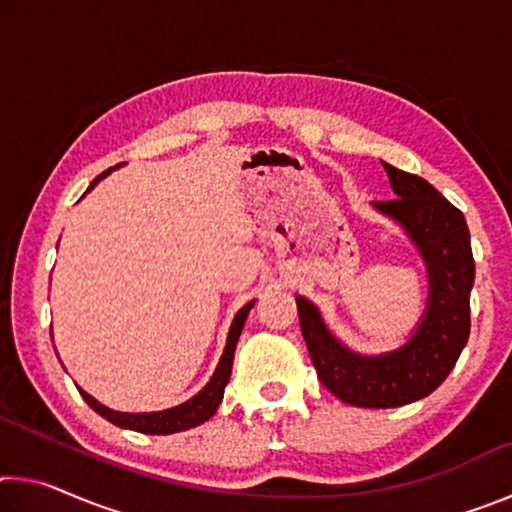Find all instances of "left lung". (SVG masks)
Returning <instances> with one entry per match:
<instances>
[{
	"label": "left lung",
	"mask_w": 512,
	"mask_h": 512,
	"mask_svg": "<svg viewBox=\"0 0 512 512\" xmlns=\"http://www.w3.org/2000/svg\"><path fill=\"white\" fill-rule=\"evenodd\" d=\"M393 201L372 207L400 225L422 257L429 296L418 325L400 348L361 354L327 327L305 296H296L300 329L320 381L341 402L361 409H395L431 395L456 366L470 336L474 259L461 210L427 180L381 160Z\"/></svg>",
	"instance_id": "obj_1"
}]
</instances>
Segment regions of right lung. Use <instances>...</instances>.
<instances>
[{"instance_id":"1","label":"right lung","mask_w":512,"mask_h":512,"mask_svg":"<svg viewBox=\"0 0 512 512\" xmlns=\"http://www.w3.org/2000/svg\"><path fill=\"white\" fill-rule=\"evenodd\" d=\"M121 164L112 169H119ZM103 171L101 176H97L92 180V185L88 187V192H92L94 185H99V180H103L112 171ZM85 192V194H88ZM255 300H250L248 305L241 307L237 311V316L232 318L230 332H228V341H225L223 354L219 359V366H216L214 375L210 377V381L198 391L194 397H189L187 402L171 406V409H162V411H149V413H126V411H115L108 409L106 404H101L94 400L90 393H85L83 388H79V393L83 395V400L88 402L94 411H97L101 418H106L108 422L117 424L121 429H131V431H140V433H151V436H167V433H178V431H187L192 427H198L212 418L219 409V404L223 400V391L230 381V372H232V361H235V348L239 341L241 329H244L246 318L253 309Z\"/></svg>"}]
</instances>
